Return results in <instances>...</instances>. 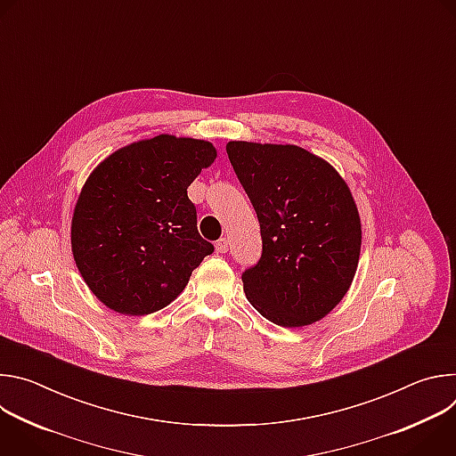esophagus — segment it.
<instances>
[{
  "label": "esophagus",
  "instance_id": "esophagus-1",
  "mask_svg": "<svg viewBox=\"0 0 456 456\" xmlns=\"http://www.w3.org/2000/svg\"><path fill=\"white\" fill-rule=\"evenodd\" d=\"M216 250L218 252H227L229 250V238H220L218 241H216Z\"/></svg>",
  "mask_w": 456,
  "mask_h": 456
}]
</instances>
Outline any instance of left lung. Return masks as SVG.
I'll return each mask as SVG.
<instances>
[{
    "mask_svg": "<svg viewBox=\"0 0 456 456\" xmlns=\"http://www.w3.org/2000/svg\"><path fill=\"white\" fill-rule=\"evenodd\" d=\"M257 215L262 257L241 274L248 303L280 327H305L348 292L361 254V218L346 182L292 144H227Z\"/></svg>",
    "mask_w": 456,
    "mask_h": 456,
    "instance_id": "1",
    "label": "left lung"
}]
</instances>
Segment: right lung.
Segmentation results:
<instances>
[{"label": "right lung", "mask_w": 456, "mask_h": 456, "mask_svg": "<svg viewBox=\"0 0 456 456\" xmlns=\"http://www.w3.org/2000/svg\"><path fill=\"white\" fill-rule=\"evenodd\" d=\"M216 159L208 141L157 135L117 150L83 185L72 218L76 265L108 308L167 306L215 247L197 229L187 187Z\"/></svg>", "instance_id": "right-lung-1"}]
</instances>
